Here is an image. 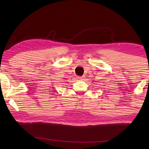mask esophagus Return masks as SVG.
Returning a JSON list of instances; mask_svg holds the SVG:
<instances>
[{"instance_id":"1","label":"esophagus","mask_w":149,"mask_h":149,"mask_svg":"<svg viewBox=\"0 0 149 149\" xmlns=\"http://www.w3.org/2000/svg\"><path fill=\"white\" fill-rule=\"evenodd\" d=\"M77 79H82V77H77Z\"/></svg>"}]
</instances>
